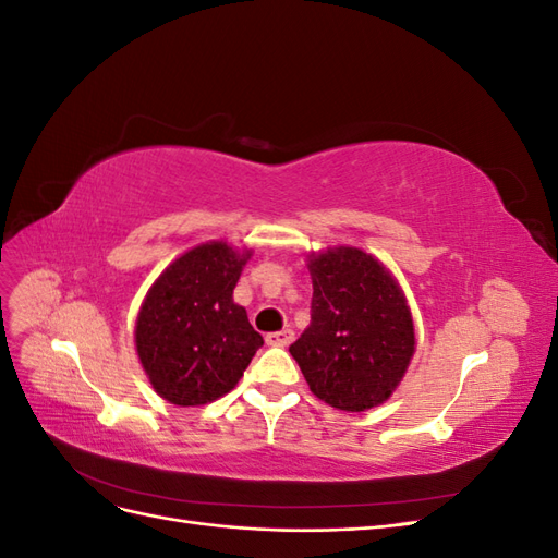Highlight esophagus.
I'll list each match as a JSON object with an SVG mask.
<instances>
[{
	"mask_svg": "<svg viewBox=\"0 0 558 558\" xmlns=\"http://www.w3.org/2000/svg\"><path fill=\"white\" fill-rule=\"evenodd\" d=\"M265 342L269 347H289L293 342V330L283 328V330H277V332H267Z\"/></svg>",
	"mask_w": 558,
	"mask_h": 558,
	"instance_id": "esophagus-1",
	"label": "esophagus"
}]
</instances>
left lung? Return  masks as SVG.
<instances>
[{
	"mask_svg": "<svg viewBox=\"0 0 558 558\" xmlns=\"http://www.w3.org/2000/svg\"><path fill=\"white\" fill-rule=\"evenodd\" d=\"M312 324L291 344L312 393L337 410L388 400L414 356V324L398 281L369 253L340 246L310 258Z\"/></svg>",
	"mask_w": 558,
	"mask_h": 558,
	"instance_id": "8db88e82",
	"label": "left lung"
}]
</instances>
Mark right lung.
<instances>
[{"instance_id": "add662e5", "label": "right lung", "mask_w": 558, "mask_h": 558, "mask_svg": "<svg viewBox=\"0 0 558 558\" xmlns=\"http://www.w3.org/2000/svg\"><path fill=\"white\" fill-rule=\"evenodd\" d=\"M251 251L226 242L185 251L150 286L134 344L156 393L195 408L230 393L263 347L232 291Z\"/></svg>"}]
</instances>
